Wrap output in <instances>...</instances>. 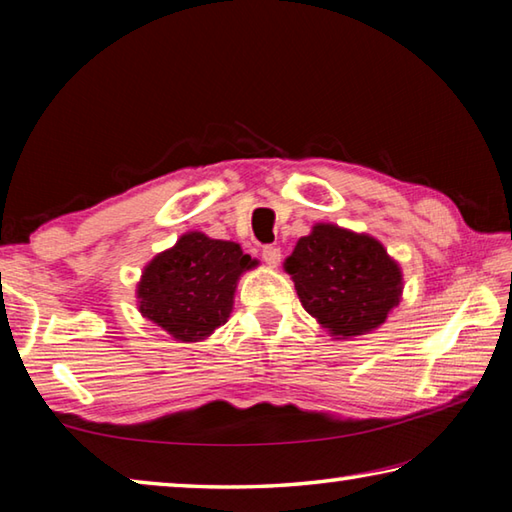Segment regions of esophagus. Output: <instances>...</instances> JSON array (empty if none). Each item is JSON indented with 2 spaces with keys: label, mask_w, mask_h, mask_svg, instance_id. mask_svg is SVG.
Listing matches in <instances>:
<instances>
[{
  "label": "esophagus",
  "mask_w": 512,
  "mask_h": 512,
  "mask_svg": "<svg viewBox=\"0 0 512 512\" xmlns=\"http://www.w3.org/2000/svg\"><path fill=\"white\" fill-rule=\"evenodd\" d=\"M262 259L268 266H277V264H280V259H282V250L277 246H264L262 248Z\"/></svg>",
  "instance_id": "1"
}]
</instances>
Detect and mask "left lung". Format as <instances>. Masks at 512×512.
I'll list each match as a JSON object with an SVG mask.
<instances>
[{"instance_id":"8db88e82","label":"left lung","mask_w":512,"mask_h":512,"mask_svg":"<svg viewBox=\"0 0 512 512\" xmlns=\"http://www.w3.org/2000/svg\"><path fill=\"white\" fill-rule=\"evenodd\" d=\"M307 314L336 339L370 334L400 305L402 271L375 237L316 223L284 262Z\"/></svg>"}]
</instances>
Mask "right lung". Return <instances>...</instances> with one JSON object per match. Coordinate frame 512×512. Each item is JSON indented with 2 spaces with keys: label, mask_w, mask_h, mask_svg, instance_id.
Wrapping results in <instances>:
<instances>
[{
  "label": "right lung",
  "mask_w": 512,
  "mask_h": 512,
  "mask_svg": "<svg viewBox=\"0 0 512 512\" xmlns=\"http://www.w3.org/2000/svg\"><path fill=\"white\" fill-rule=\"evenodd\" d=\"M253 266L235 241L187 232L146 264L137 307L176 341H201L228 320L239 275Z\"/></svg>",
  "instance_id": "add662e5"
}]
</instances>
